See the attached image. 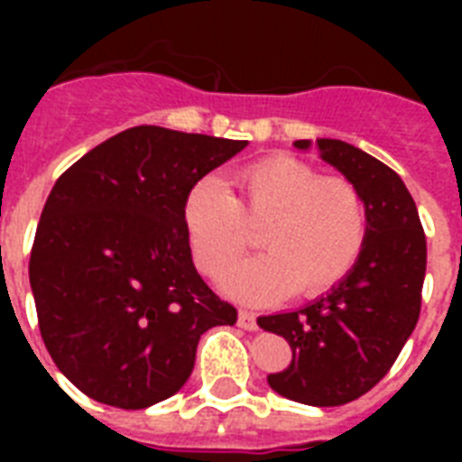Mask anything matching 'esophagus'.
I'll use <instances>...</instances> for the list:
<instances>
[{"label": "esophagus", "instance_id": "esophagus-1", "mask_svg": "<svg viewBox=\"0 0 462 462\" xmlns=\"http://www.w3.org/2000/svg\"><path fill=\"white\" fill-rule=\"evenodd\" d=\"M237 326L245 330H256V314H254V311H246V309H242L237 316Z\"/></svg>", "mask_w": 462, "mask_h": 462}]
</instances>
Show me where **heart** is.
Returning a JSON list of instances; mask_svg holds the SVG:
<instances>
[{
  "label": "heart",
  "mask_w": 462,
  "mask_h": 462,
  "mask_svg": "<svg viewBox=\"0 0 462 462\" xmlns=\"http://www.w3.org/2000/svg\"><path fill=\"white\" fill-rule=\"evenodd\" d=\"M232 196L216 177H203L184 199L196 266L217 275L249 245L246 223H263L268 252L223 273L220 285L245 302H271L290 295L314 297L350 273L365 246V201L347 180L321 177L292 155H271L242 167Z\"/></svg>",
  "instance_id": "obj_1"
}]
</instances>
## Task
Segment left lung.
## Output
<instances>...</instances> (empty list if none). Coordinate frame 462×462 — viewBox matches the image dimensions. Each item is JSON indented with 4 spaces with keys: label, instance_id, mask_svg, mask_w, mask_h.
<instances>
[{
    "label": "left lung",
    "instance_id": "obj_1",
    "mask_svg": "<svg viewBox=\"0 0 462 462\" xmlns=\"http://www.w3.org/2000/svg\"><path fill=\"white\" fill-rule=\"evenodd\" d=\"M309 151L311 141H295ZM365 201L366 235L343 281L307 307L259 316V326L290 343L288 369L268 374V386L290 401L333 408L372 391L415 330L422 307L427 239L402 180L365 151L337 139H316Z\"/></svg>",
    "mask_w": 462,
    "mask_h": 462
}]
</instances>
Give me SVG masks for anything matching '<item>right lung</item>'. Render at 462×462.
<instances>
[{
	"instance_id": "add662e5",
	"label": "right lung",
	"mask_w": 462,
	"mask_h": 462,
	"mask_svg": "<svg viewBox=\"0 0 462 462\" xmlns=\"http://www.w3.org/2000/svg\"><path fill=\"white\" fill-rule=\"evenodd\" d=\"M246 141L134 126L54 181L31 252L40 336L97 402L143 410L174 395L199 337L237 309L196 273L184 199Z\"/></svg>"
}]
</instances>
